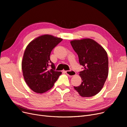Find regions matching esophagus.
I'll return each mask as SVG.
<instances>
[{"label":"esophagus","mask_w":127,"mask_h":127,"mask_svg":"<svg viewBox=\"0 0 127 127\" xmlns=\"http://www.w3.org/2000/svg\"><path fill=\"white\" fill-rule=\"evenodd\" d=\"M64 72H66L68 75L70 76H75L76 75V72L74 70H66V71H65Z\"/></svg>","instance_id":"esophagus-1"}]
</instances>
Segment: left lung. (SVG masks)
<instances>
[{
	"label": "left lung",
	"mask_w": 127,
	"mask_h": 127,
	"mask_svg": "<svg viewBox=\"0 0 127 127\" xmlns=\"http://www.w3.org/2000/svg\"><path fill=\"white\" fill-rule=\"evenodd\" d=\"M70 43L84 69L79 72L82 83L78 86H74V88L82 97L93 96L100 92L108 76L107 53L92 39L73 40Z\"/></svg>",
	"instance_id": "left-lung-1"
}]
</instances>
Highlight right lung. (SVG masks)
Masks as SVG:
<instances>
[{
	"label": "right lung",
	"instance_id": "1",
	"mask_svg": "<svg viewBox=\"0 0 127 127\" xmlns=\"http://www.w3.org/2000/svg\"><path fill=\"white\" fill-rule=\"evenodd\" d=\"M62 39L43 35L31 41L25 49L22 63L25 81L34 92L43 93L54 85L61 74L50 58L53 48Z\"/></svg>",
	"mask_w": 127,
	"mask_h": 127
}]
</instances>
